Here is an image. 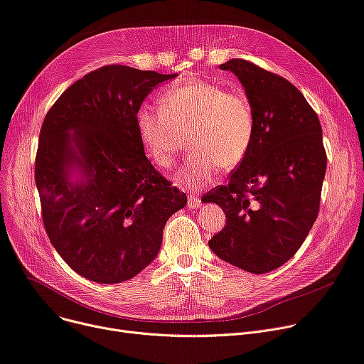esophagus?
<instances>
[{"label":"esophagus","mask_w":364,"mask_h":364,"mask_svg":"<svg viewBox=\"0 0 364 364\" xmlns=\"http://www.w3.org/2000/svg\"><path fill=\"white\" fill-rule=\"evenodd\" d=\"M200 203H202V200L198 195H190L188 199H187V206L190 209H198L200 206Z\"/></svg>","instance_id":"esophagus-1"}]
</instances>
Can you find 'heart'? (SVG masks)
Listing matches in <instances>:
<instances>
[{"mask_svg": "<svg viewBox=\"0 0 364 364\" xmlns=\"http://www.w3.org/2000/svg\"><path fill=\"white\" fill-rule=\"evenodd\" d=\"M134 127L144 155L158 168L173 166L188 134L195 151L177 183L198 190L212 181L220 166L234 168L245 159L255 134V115L246 96L191 79L165 89L159 111L137 108Z\"/></svg>", "mask_w": 364, "mask_h": 364, "instance_id": "1", "label": "heart"}]
</instances>
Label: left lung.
Here are the masks:
<instances>
[{
	"mask_svg": "<svg viewBox=\"0 0 364 364\" xmlns=\"http://www.w3.org/2000/svg\"><path fill=\"white\" fill-rule=\"evenodd\" d=\"M220 68L243 85L255 134L228 184L202 198L220 205L227 218L209 247L240 269L266 274L296 255L318 218L326 171L322 127L287 79L241 58Z\"/></svg>",
	"mask_w": 364,
	"mask_h": 364,
	"instance_id": "1",
	"label": "left lung"
}]
</instances>
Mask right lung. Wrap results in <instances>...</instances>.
Wrapping results in <instances>:
<instances>
[{"label":"right lung","mask_w":364,"mask_h":364,"mask_svg":"<svg viewBox=\"0 0 364 364\" xmlns=\"http://www.w3.org/2000/svg\"><path fill=\"white\" fill-rule=\"evenodd\" d=\"M177 75L105 65L46 112L35 159L42 220L70 268L100 284L136 277L156 257L168 218L187 198L144 155L134 112Z\"/></svg>","instance_id":"right-lung-1"}]
</instances>
